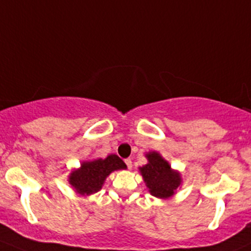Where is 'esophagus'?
<instances>
[{"mask_svg":"<svg viewBox=\"0 0 251 251\" xmlns=\"http://www.w3.org/2000/svg\"><path fill=\"white\" fill-rule=\"evenodd\" d=\"M125 164L127 166V169L132 168V161H131V159H125Z\"/></svg>","mask_w":251,"mask_h":251,"instance_id":"esophagus-1","label":"esophagus"}]
</instances>
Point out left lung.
Masks as SVG:
<instances>
[{"label": "left lung", "instance_id": "8db88e82", "mask_svg": "<svg viewBox=\"0 0 251 251\" xmlns=\"http://www.w3.org/2000/svg\"><path fill=\"white\" fill-rule=\"evenodd\" d=\"M147 158L148 164L140 170L149 192L158 198L173 196L175 189L181 183L178 174L171 170L170 165L155 151L147 154Z\"/></svg>", "mask_w": 251, "mask_h": 251}]
</instances>
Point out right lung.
<instances>
[{
	"label": "right lung",
	"mask_w": 251,
	"mask_h": 251,
	"mask_svg": "<svg viewBox=\"0 0 251 251\" xmlns=\"http://www.w3.org/2000/svg\"><path fill=\"white\" fill-rule=\"evenodd\" d=\"M126 169L125 163L115 154L105 159L82 163L78 170L70 175L69 182L81 194H92L102 188V184L110 173Z\"/></svg>",
	"instance_id": "right-lung-1"
}]
</instances>
